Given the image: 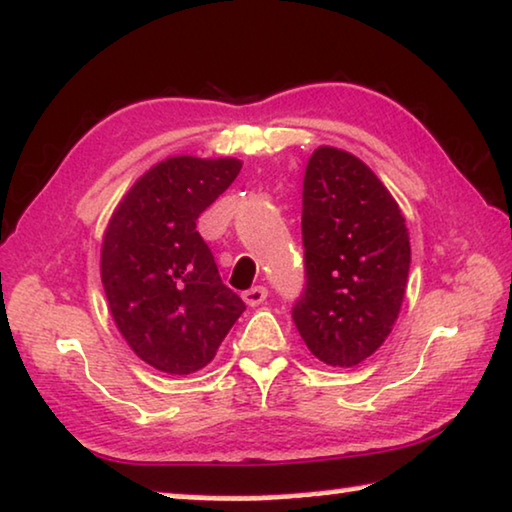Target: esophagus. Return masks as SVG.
<instances>
[{
    "label": "esophagus",
    "instance_id": "obj_1",
    "mask_svg": "<svg viewBox=\"0 0 512 512\" xmlns=\"http://www.w3.org/2000/svg\"><path fill=\"white\" fill-rule=\"evenodd\" d=\"M266 296H269V289L264 285H257V287H250L248 292H243V301H246V305H250V308H257L259 303L266 301Z\"/></svg>",
    "mask_w": 512,
    "mask_h": 512
}]
</instances>
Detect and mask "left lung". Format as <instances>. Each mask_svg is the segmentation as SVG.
<instances>
[{"mask_svg":"<svg viewBox=\"0 0 512 512\" xmlns=\"http://www.w3.org/2000/svg\"><path fill=\"white\" fill-rule=\"evenodd\" d=\"M305 289L292 308L312 354L354 368L398 322L411 248L398 202L349 151L319 147L305 165Z\"/></svg>","mask_w":512,"mask_h":512,"instance_id":"8db88e82","label":"left lung"}]
</instances>
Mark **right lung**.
<instances>
[{
    "mask_svg": "<svg viewBox=\"0 0 512 512\" xmlns=\"http://www.w3.org/2000/svg\"><path fill=\"white\" fill-rule=\"evenodd\" d=\"M239 158L170 156L137 179L114 209L101 246V280L128 347L167 375L216 356L246 310L223 285L200 213L232 186Z\"/></svg>",
    "mask_w": 512,
    "mask_h": 512,
    "instance_id": "obj_1",
    "label": "right lung"
}]
</instances>
